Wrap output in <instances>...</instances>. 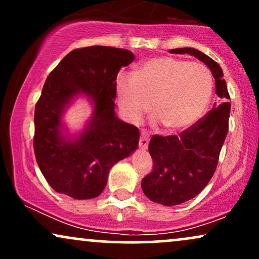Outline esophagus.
<instances>
[{
    "mask_svg": "<svg viewBox=\"0 0 259 259\" xmlns=\"http://www.w3.org/2000/svg\"><path fill=\"white\" fill-rule=\"evenodd\" d=\"M148 142H150V135H148V133L146 132V130H142L141 135H140V139H139L140 148H142V150L147 148Z\"/></svg>",
    "mask_w": 259,
    "mask_h": 259,
    "instance_id": "34e87169",
    "label": "esophagus"
}]
</instances>
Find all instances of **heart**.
<instances>
[{
    "label": "heart",
    "mask_w": 259,
    "mask_h": 259,
    "mask_svg": "<svg viewBox=\"0 0 259 259\" xmlns=\"http://www.w3.org/2000/svg\"><path fill=\"white\" fill-rule=\"evenodd\" d=\"M213 80L200 63L173 57L145 62L134 78L120 76L115 91L124 115L139 123L151 111L168 130H183L201 117L209 103Z\"/></svg>",
    "instance_id": "1"
}]
</instances>
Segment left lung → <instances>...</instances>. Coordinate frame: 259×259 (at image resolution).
Instances as JSON below:
<instances>
[{"label": "left lung", "instance_id": "left-lung-1", "mask_svg": "<svg viewBox=\"0 0 259 259\" xmlns=\"http://www.w3.org/2000/svg\"><path fill=\"white\" fill-rule=\"evenodd\" d=\"M171 53L195 56L212 70L215 94L223 102L179 135H153L148 145L152 171L141 181L142 191L151 201L177 206L197 196L214 174L227 138L230 95L221 65L196 49H174Z\"/></svg>", "mask_w": 259, "mask_h": 259}]
</instances>
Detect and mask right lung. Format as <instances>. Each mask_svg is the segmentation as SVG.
<instances>
[{
    "mask_svg": "<svg viewBox=\"0 0 259 259\" xmlns=\"http://www.w3.org/2000/svg\"><path fill=\"white\" fill-rule=\"evenodd\" d=\"M133 61L127 50L82 47L68 53L47 76L35 106L34 152L55 191L76 200L97 197L113 165L138 147V127L119 120L114 113L118 72ZM78 93L93 97L94 118L78 139L65 142L60 135V115Z\"/></svg>",
    "mask_w": 259,
    "mask_h": 259,
    "instance_id": "right-lung-1",
    "label": "right lung"
}]
</instances>
